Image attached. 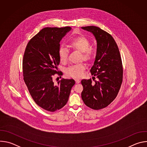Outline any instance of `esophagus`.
<instances>
[{"label": "esophagus", "mask_w": 147, "mask_h": 147, "mask_svg": "<svg viewBox=\"0 0 147 147\" xmlns=\"http://www.w3.org/2000/svg\"><path fill=\"white\" fill-rule=\"evenodd\" d=\"M75 81H76V84H78V83H80V80L79 79H76V80H75Z\"/></svg>", "instance_id": "esophagus-1"}]
</instances>
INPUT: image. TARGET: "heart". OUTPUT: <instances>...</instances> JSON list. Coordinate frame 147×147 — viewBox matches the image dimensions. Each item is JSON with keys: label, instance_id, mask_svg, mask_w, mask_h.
Here are the masks:
<instances>
[{"label": "heart", "instance_id": "obj_1", "mask_svg": "<svg viewBox=\"0 0 147 147\" xmlns=\"http://www.w3.org/2000/svg\"><path fill=\"white\" fill-rule=\"evenodd\" d=\"M91 42L89 39L84 35H80L72 39L69 44L70 47L73 50L80 52V60L86 62L92 61L96 54L95 48L90 47ZM69 50L64 47H60L58 50V56L60 61L65 63L67 61ZM86 67L82 63L69 66L66 70L67 75L73 78H80L84 74Z\"/></svg>", "mask_w": 147, "mask_h": 147}]
</instances>
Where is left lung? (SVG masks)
I'll return each instance as SVG.
<instances>
[{"instance_id": "left-lung-1", "label": "left lung", "mask_w": 147, "mask_h": 147, "mask_svg": "<svg viewBox=\"0 0 147 147\" xmlns=\"http://www.w3.org/2000/svg\"><path fill=\"white\" fill-rule=\"evenodd\" d=\"M92 32L97 42L96 55L90 72L92 79L81 80L82 99L94 110L106 108L117 96L123 81V65L117 45L112 36L95 26L81 27Z\"/></svg>"}]
</instances>
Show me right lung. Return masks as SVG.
Masks as SVG:
<instances>
[{
  "label": "right lung",
  "instance_id": "add662e5",
  "mask_svg": "<svg viewBox=\"0 0 147 147\" xmlns=\"http://www.w3.org/2000/svg\"><path fill=\"white\" fill-rule=\"evenodd\" d=\"M70 27H47L41 30L28 42L23 59L24 81L38 105L47 111L55 112L67 103L75 84L73 79H61L56 85L55 74L60 63L58 50L60 42Z\"/></svg>",
  "mask_w": 147,
  "mask_h": 147
}]
</instances>
